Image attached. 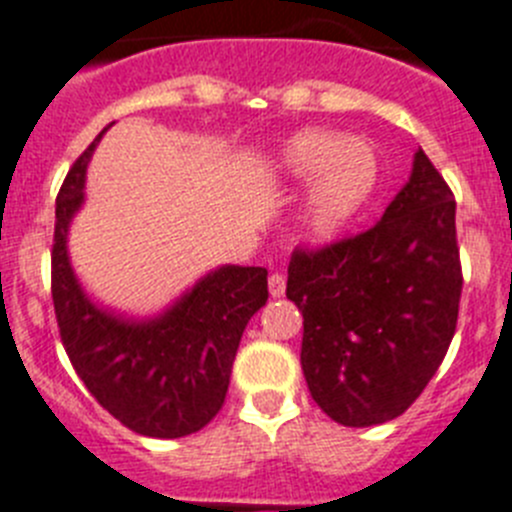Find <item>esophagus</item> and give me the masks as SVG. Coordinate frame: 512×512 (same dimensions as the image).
<instances>
[{
    "mask_svg": "<svg viewBox=\"0 0 512 512\" xmlns=\"http://www.w3.org/2000/svg\"><path fill=\"white\" fill-rule=\"evenodd\" d=\"M284 287H287V282H284V274L274 271V274H271V277H269L271 297H282L284 295Z\"/></svg>",
    "mask_w": 512,
    "mask_h": 512,
    "instance_id": "esophagus-1",
    "label": "esophagus"
}]
</instances>
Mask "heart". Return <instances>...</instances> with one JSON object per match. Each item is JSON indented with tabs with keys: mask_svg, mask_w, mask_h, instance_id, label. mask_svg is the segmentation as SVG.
<instances>
[{
	"mask_svg": "<svg viewBox=\"0 0 512 512\" xmlns=\"http://www.w3.org/2000/svg\"><path fill=\"white\" fill-rule=\"evenodd\" d=\"M277 169L287 179L307 182L305 217L312 233L341 230L372 200L382 164L372 143L330 130H302L277 153Z\"/></svg>",
	"mask_w": 512,
	"mask_h": 512,
	"instance_id": "obj_1",
	"label": "heart"
}]
</instances>
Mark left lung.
<instances>
[{
    "mask_svg": "<svg viewBox=\"0 0 512 512\" xmlns=\"http://www.w3.org/2000/svg\"><path fill=\"white\" fill-rule=\"evenodd\" d=\"M461 284L454 192L418 151L377 225L292 253L287 297L302 312V372L320 410L348 428L405 413L449 351Z\"/></svg>",
    "mask_w": 512,
    "mask_h": 512,
    "instance_id": "8db88e82",
    "label": "left lung"
}]
</instances>
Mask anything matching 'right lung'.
<instances>
[{"label":"right lung","instance_id":"obj_1","mask_svg":"<svg viewBox=\"0 0 512 512\" xmlns=\"http://www.w3.org/2000/svg\"><path fill=\"white\" fill-rule=\"evenodd\" d=\"M102 133L76 158L56 197L51 295L58 333L84 387L112 418L140 436L182 438L223 408L243 330L269 300L266 269L223 266L153 320H125L92 305L69 264L66 233L84 202L87 164Z\"/></svg>","mask_w":512,"mask_h":512}]
</instances>
